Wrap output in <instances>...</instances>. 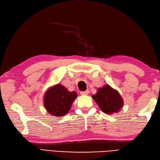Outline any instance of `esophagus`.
<instances>
[{
    "instance_id": "obj_1",
    "label": "esophagus",
    "mask_w": 160,
    "mask_h": 160,
    "mask_svg": "<svg viewBox=\"0 0 160 160\" xmlns=\"http://www.w3.org/2000/svg\"><path fill=\"white\" fill-rule=\"evenodd\" d=\"M80 94H82V95H87V94H89V90H86V91H81Z\"/></svg>"
}]
</instances>
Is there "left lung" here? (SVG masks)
Here are the masks:
<instances>
[{"instance_id": "1", "label": "left lung", "mask_w": 160, "mask_h": 160, "mask_svg": "<svg viewBox=\"0 0 160 160\" xmlns=\"http://www.w3.org/2000/svg\"><path fill=\"white\" fill-rule=\"evenodd\" d=\"M103 112L112 114L118 112L123 106V99L117 90L112 89L108 85L99 88L97 92L92 95Z\"/></svg>"}]
</instances>
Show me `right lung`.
Wrapping results in <instances>:
<instances>
[{
  "label": "right lung",
  "mask_w": 160,
  "mask_h": 160,
  "mask_svg": "<svg viewBox=\"0 0 160 160\" xmlns=\"http://www.w3.org/2000/svg\"><path fill=\"white\" fill-rule=\"evenodd\" d=\"M77 97L76 92H70L62 85L57 84L45 92L44 106L51 115L63 116L69 111Z\"/></svg>",
  "instance_id": "add662e5"
}]
</instances>
